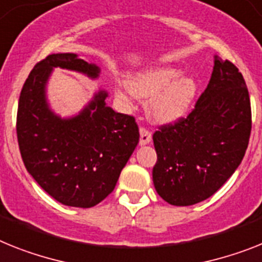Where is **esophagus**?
Returning <instances> with one entry per match:
<instances>
[{
  "mask_svg": "<svg viewBox=\"0 0 262 262\" xmlns=\"http://www.w3.org/2000/svg\"><path fill=\"white\" fill-rule=\"evenodd\" d=\"M151 140V133L148 130V129H145V127H141L140 129V144L141 145H146L149 144Z\"/></svg>",
  "mask_w": 262,
  "mask_h": 262,
  "instance_id": "obj_1",
  "label": "esophagus"
}]
</instances>
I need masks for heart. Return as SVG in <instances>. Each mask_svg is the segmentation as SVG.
Wrapping results in <instances>:
<instances>
[{"label":"heart","instance_id":"b5f03b06","mask_svg":"<svg viewBox=\"0 0 262 262\" xmlns=\"http://www.w3.org/2000/svg\"><path fill=\"white\" fill-rule=\"evenodd\" d=\"M174 67H157L132 76L127 90L118 89L121 96L133 94L149 98L148 111L151 117L162 124L176 122L190 109L197 94V82L192 76H180Z\"/></svg>","mask_w":262,"mask_h":262}]
</instances>
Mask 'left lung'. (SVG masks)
Segmentation results:
<instances>
[{
	"label": "left lung",
	"instance_id": "8db88e82",
	"mask_svg": "<svg viewBox=\"0 0 262 262\" xmlns=\"http://www.w3.org/2000/svg\"><path fill=\"white\" fill-rule=\"evenodd\" d=\"M252 130L249 92L243 74L214 56L212 77L185 118L153 135V184L170 205L209 199L243 161Z\"/></svg>",
	"mask_w": 262,
	"mask_h": 262
}]
</instances>
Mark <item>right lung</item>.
<instances>
[{
  "label": "right lung",
  "instance_id": "obj_1",
  "mask_svg": "<svg viewBox=\"0 0 262 262\" xmlns=\"http://www.w3.org/2000/svg\"><path fill=\"white\" fill-rule=\"evenodd\" d=\"M54 68L97 78L100 68L74 53L50 54L24 83L17 112V138L26 170L53 199L92 208L113 192L135 151L140 132L135 117L107 106L100 90L78 114L61 118L49 107L46 83Z\"/></svg>",
  "mask_w": 262,
  "mask_h": 262
}]
</instances>
